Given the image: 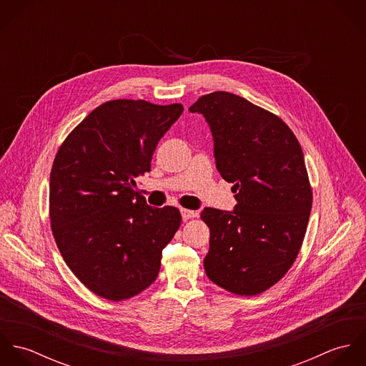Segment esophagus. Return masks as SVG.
Instances as JSON below:
<instances>
[{
    "label": "esophagus",
    "mask_w": 366,
    "mask_h": 366,
    "mask_svg": "<svg viewBox=\"0 0 366 366\" xmlns=\"http://www.w3.org/2000/svg\"><path fill=\"white\" fill-rule=\"evenodd\" d=\"M180 212H182L183 219H190V218H194L197 215V212L193 211V209H180Z\"/></svg>",
    "instance_id": "obj_1"
}]
</instances>
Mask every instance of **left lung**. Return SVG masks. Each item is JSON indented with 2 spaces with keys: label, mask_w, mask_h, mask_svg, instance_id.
I'll return each instance as SVG.
<instances>
[{
  "label": "left lung",
  "mask_w": 366,
  "mask_h": 366,
  "mask_svg": "<svg viewBox=\"0 0 366 366\" xmlns=\"http://www.w3.org/2000/svg\"><path fill=\"white\" fill-rule=\"evenodd\" d=\"M189 111L209 122L217 170L237 200L232 211H202L206 273L234 295H259L286 274L306 234L313 193L302 147L277 115L227 92L200 97Z\"/></svg>",
  "instance_id": "8db88e82"
}]
</instances>
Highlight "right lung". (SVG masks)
I'll use <instances>...</instances> for the list:
<instances>
[{
	"mask_svg": "<svg viewBox=\"0 0 366 366\" xmlns=\"http://www.w3.org/2000/svg\"><path fill=\"white\" fill-rule=\"evenodd\" d=\"M183 105L112 100L93 109L59 148L49 189L56 245L93 293L121 302L157 280L163 248L180 227L176 207H151L137 177Z\"/></svg>",
	"mask_w": 366,
	"mask_h": 366,
	"instance_id": "add662e5",
	"label": "right lung"
}]
</instances>
